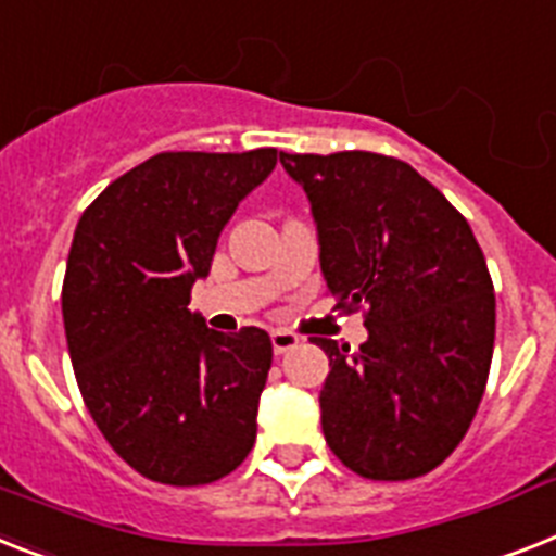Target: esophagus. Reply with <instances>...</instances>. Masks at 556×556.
<instances>
[{"instance_id":"esophagus-1","label":"esophagus","mask_w":556,"mask_h":556,"mask_svg":"<svg viewBox=\"0 0 556 556\" xmlns=\"http://www.w3.org/2000/svg\"><path fill=\"white\" fill-rule=\"evenodd\" d=\"M270 345H274V354H288L300 345V333L277 328V331H270Z\"/></svg>"}]
</instances>
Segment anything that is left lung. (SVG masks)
I'll list each match as a JSON object with an SVG mask.
<instances>
[{
	"instance_id": "left-lung-1",
	"label": "left lung",
	"mask_w": 556,
	"mask_h": 556,
	"mask_svg": "<svg viewBox=\"0 0 556 556\" xmlns=\"http://www.w3.org/2000/svg\"><path fill=\"white\" fill-rule=\"evenodd\" d=\"M308 193L337 308H365L359 351L314 337L328 448L368 480L434 471L480 408L497 302L471 225L408 162L368 151L279 153Z\"/></svg>"
}]
</instances>
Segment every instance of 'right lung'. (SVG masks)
Listing matches in <instances>:
<instances>
[{
  "instance_id": "obj_1",
  "label": "right lung",
  "mask_w": 556,
  "mask_h": 556,
  "mask_svg": "<svg viewBox=\"0 0 556 556\" xmlns=\"http://www.w3.org/2000/svg\"><path fill=\"white\" fill-rule=\"evenodd\" d=\"M274 165V148L156 153L76 225L62 282L76 382L111 448L153 482L207 485L254 448L270 337L211 331L188 302L237 205Z\"/></svg>"
}]
</instances>
